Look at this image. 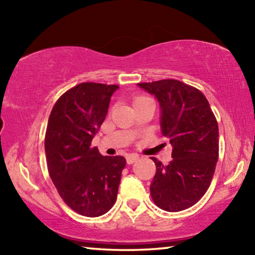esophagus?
<instances>
[{
	"label": "esophagus",
	"instance_id": "obj_1",
	"mask_svg": "<svg viewBox=\"0 0 255 255\" xmlns=\"http://www.w3.org/2000/svg\"><path fill=\"white\" fill-rule=\"evenodd\" d=\"M138 158H139V156H138V155H136V154H129V155H127V156H126V161H127L128 164H132L133 162H136Z\"/></svg>",
	"mask_w": 255,
	"mask_h": 255
}]
</instances>
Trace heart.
<instances>
[{"label": "heart", "mask_w": 255, "mask_h": 255, "mask_svg": "<svg viewBox=\"0 0 255 255\" xmlns=\"http://www.w3.org/2000/svg\"><path fill=\"white\" fill-rule=\"evenodd\" d=\"M145 100H149V99L146 97H136L135 99H133V105H136V103H138V102L145 101Z\"/></svg>", "instance_id": "heart-1"}]
</instances>
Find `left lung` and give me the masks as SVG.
<instances>
[{
    "instance_id": "obj_1",
    "label": "left lung",
    "mask_w": 255,
    "mask_h": 255,
    "mask_svg": "<svg viewBox=\"0 0 255 255\" xmlns=\"http://www.w3.org/2000/svg\"><path fill=\"white\" fill-rule=\"evenodd\" d=\"M137 85L156 98L161 132L172 145L170 164L152 158L156 174L150 196L163 210H184L200 200L213 179L218 161L217 122L208 100L193 86L176 80Z\"/></svg>"
}]
</instances>
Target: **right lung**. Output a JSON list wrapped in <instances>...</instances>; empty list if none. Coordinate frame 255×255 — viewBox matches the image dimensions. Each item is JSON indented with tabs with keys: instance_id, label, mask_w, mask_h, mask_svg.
Returning a JSON list of instances; mask_svg holds the SVG:
<instances>
[{
	"instance_id": "right-lung-1",
	"label": "right lung",
	"mask_w": 255,
	"mask_h": 255,
	"mask_svg": "<svg viewBox=\"0 0 255 255\" xmlns=\"http://www.w3.org/2000/svg\"><path fill=\"white\" fill-rule=\"evenodd\" d=\"M118 85L81 83L50 112L45 137L47 166L65 204L77 214L99 217L117 199L124 156H103L91 147Z\"/></svg>"
}]
</instances>
